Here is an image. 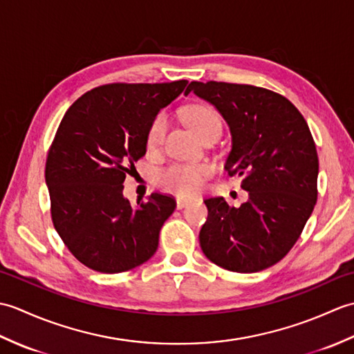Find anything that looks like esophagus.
<instances>
[{"mask_svg": "<svg viewBox=\"0 0 354 354\" xmlns=\"http://www.w3.org/2000/svg\"><path fill=\"white\" fill-rule=\"evenodd\" d=\"M190 204L189 199H184V198H176V208L178 209H183L184 207H187Z\"/></svg>", "mask_w": 354, "mask_h": 354, "instance_id": "1", "label": "esophagus"}]
</instances>
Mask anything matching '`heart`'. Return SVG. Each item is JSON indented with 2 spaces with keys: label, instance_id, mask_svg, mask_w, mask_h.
Returning <instances> with one entry per match:
<instances>
[{
  "label": "heart",
  "instance_id": "obj_1",
  "mask_svg": "<svg viewBox=\"0 0 354 354\" xmlns=\"http://www.w3.org/2000/svg\"><path fill=\"white\" fill-rule=\"evenodd\" d=\"M185 120L199 138L205 140L213 133L222 132V122L217 112L208 104H193L185 111ZM169 129L167 112H158L152 118L146 133L149 149H160ZM213 175L209 164H171L160 173V184L167 192L190 198L199 193L207 179Z\"/></svg>",
  "mask_w": 354,
  "mask_h": 354
}]
</instances>
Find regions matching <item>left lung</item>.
Returning a JSON list of instances; mask_svg holds the SVG:
<instances>
[{"mask_svg": "<svg viewBox=\"0 0 354 354\" xmlns=\"http://www.w3.org/2000/svg\"><path fill=\"white\" fill-rule=\"evenodd\" d=\"M193 91L230 126V176L250 198L239 208L208 198L199 243L207 257L232 272H259L280 261L301 236L318 198V153L304 117L266 88L209 80Z\"/></svg>", "mask_w": 354, "mask_h": 354, "instance_id": "left-lung-1", "label": "left lung"}]
</instances>
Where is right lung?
Segmentation results:
<instances>
[{
  "instance_id": "1",
  "label": "right lung",
  "mask_w": 354,
  "mask_h": 354,
  "mask_svg": "<svg viewBox=\"0 0 354 354\" xmlns=\"http://www.w3.org/2000/svg\"><path fill=\"white\" fill-rule=\"evenodd\" d=\"M189 82L108 84L85 93L65 112L45 162L51 221L82 265L124 272L155 254L173 196L152 193L132 207L123 196L133 162L146 155V133L161 108Z\"/></svg>"
}]
</instances>
